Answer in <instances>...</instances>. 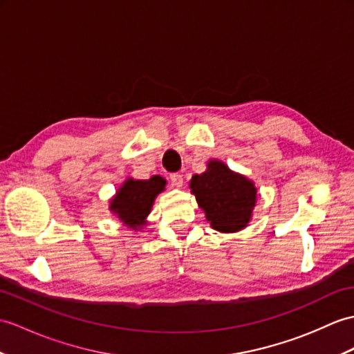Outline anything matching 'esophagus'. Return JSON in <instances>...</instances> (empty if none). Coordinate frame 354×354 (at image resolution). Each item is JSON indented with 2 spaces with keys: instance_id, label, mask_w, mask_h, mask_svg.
<instances>
[{
  "instance_id": "34e87169",
  "label": "esophagus",
  "mask_w": 354,
  "mask_h": 354,
  "mask_svg": "<svg viewBox=\"0 0 354 354\" xmlns=\"http://www.w3.org/2000/svg\"><path fill=\"white\" fill-rule=\"evenodd\" d=\"M170 183H171V185H175V187H183L184 178H183V175H179V174H171L170 175Z\"/></svg>"
}]
</instances>
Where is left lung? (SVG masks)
Instances as JSON below:
<instances>
[{"instance_id": "1", "label": "left lung", "mask_w": 354, "mask_h": 354, "mask_svg": "<svg viewBox=\"0 0 354 354\" xmlns=\"http://www.w3.org/2000/svg\"><path fill=\"white\" fill-rule=\"evenodd\" d=\"M190 188L212 229L238 232L248 226L257 203V187L244 175L211 160L203 174L193 175Z\"/></svg>"}]
</instances>
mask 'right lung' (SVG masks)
Wrapping results in <instances>:
<instances>
[{"instance_id": "add662e5", "label": "right lung", "mask_w": 354, "mask_h": 354, "mask_svg": "<svg viewBox=\"0 0 354 354\" xmlns=\"http://www.w3.org/2000/svg\"><path fill=\"white\" fill-rule=\"evenodd\" d=\"M166 187V179L155 175L149 179L128 178L110 201V211L123 225L137 231L146 223L155 197Z\"/></svg>"}]
</instances>
